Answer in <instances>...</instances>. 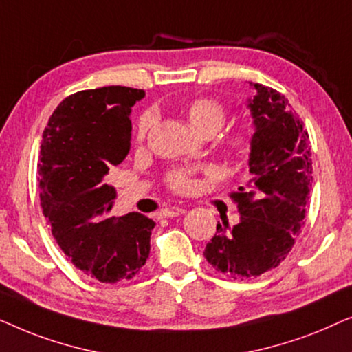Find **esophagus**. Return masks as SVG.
Segmentation results:
<instances>
[{"label": "esophagus", "mask_w": 352, "mask_h": 352, "mask_svg": "<svg viewBox=\"0 0 352 352\" xmlns=\"http://www.w3.org/2000/svg\"><path fill=\"white\" fill-rule=\"evenodd\" d=\"M184 208H179V206H173V208H163L160 210V213H158V216L160 218H175V216H179L184 213Z\"/></svg>", "instance_id": "34e87169"}]
</instances>
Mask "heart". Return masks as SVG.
<instances>
[{"instance_id":"1","label":"heart","mask_w":352,"mask_h":352,"mask_svg":"<svg viewBox=\"0 0 352 352\" xmlns=\"http://www.w3.org/2000/svg\"><path fill=\"white\" fill-rule=\"evenodd\" d=\"M187 118H189L190 124L197 131L213 134L224 124L226 118H228V110L219 100L211 98H199L187 105ZM153 123H155V115L152 112L144 113L138 123V138H146L147 133L152 129ZM226 144L235 152L245 151L252 144V129L247 124L232 129L226 138ZM166 184L170 189L176 192H189L194 187V179H192L190 171L175 170L166 176Z\"/></svg>"}]
</instances>
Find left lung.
I'll return each mask as SVG.
<instances>
[{"label":"left lung","mask_w":352,"mask_h":352,"mask_svg":"<svg viewBox=\"0 0 352 352\" xmlns=\"http://www.w3.org/2000/svg\"><path fill=\"white\" fill-rule=\"evenodd\" d=\"M254 123L250 181L232 192L240 221L230 230L218 224L205 258L216 271L247 280L277 267L292 252L305 224L312 182L309 134L285 96L269 86L250 83Z\"/></svg>","instance_id":"left-lung-1"}]
</instances>
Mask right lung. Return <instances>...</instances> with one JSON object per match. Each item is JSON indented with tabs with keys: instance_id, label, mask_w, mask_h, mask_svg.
<instances>
[{
	"instance_id": "obj_1",
	"label": "right lung",
	"mask_w": 352,
	"mask_h": 352,
	"mask_svg": "<svg viewBox=\"0 0 352 352\" xmlns=\"http://www.w3.org/2000/svg\"><path fill=\"white\" fill-rule=\"evenodd\" d=\"M144 96L126 86L78 91L57 105L43 131V214L65 256L102 283L133 278L151 253L155 223L141 213L110 216L117 192L104 182L128 155L129 113Z\"/></svg>"
}]
</instances>
